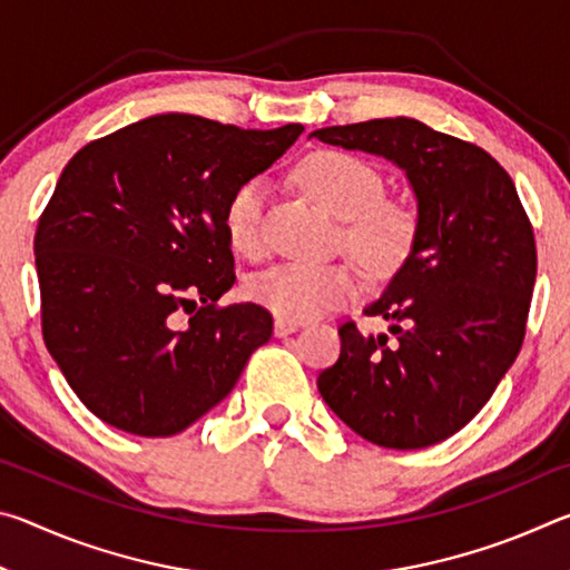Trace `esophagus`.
Masks as SVG:
<instances>
[{
  "instance_id": "34e87169",
  "label": "esophagus",
  "mask_w": 570,
  "mask_h": 570,
  "mask_svg": "<svg viewBox=\"0 0 570 570\" xmlns=\"http://www.w3.org/2000/svg\"><path fill=\"white\" fill-rule=\"evenodd\" d=\"M296 330H298V322L284 320V316H276V322H274V334L276 336H288V334L296 332Z\"/></svg>"
}]
</instances>
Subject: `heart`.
Segmentation results:
<instances>
[{
	"label": "heart",
	"instance_id": "1",
	"mask_svg": "<svg viewBox=\"0 0 570 570\" xmlns=\"http://www.w3.org/2000/svg\"><path fill=\"white\" fill-rule=\"evenodd\" d=\"M296 178L326 210L344 218V246L372 276H390L404 264L417 238V216L384 198V178L370 160L340 148L316 150L298 163ZM264 183L254 178L228 200L224 228L240 256L264 254ZM248 294L284 320H312L354 302L360 274L350 264H278L258 274Z\"/></svg>",
	"mask_w": 570,
	"mask_h": 570
}]
</instances>
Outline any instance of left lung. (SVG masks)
<instances>
[{
    "label": "left lung",
    "mask_w": 570,
    "mask_h": 570,
    "mask_svg": "<svg viewBox=\"0 0 570 570\" xmlns=\"http://www.w3.org/2000/svg\"><path fill=\"white\" fill-rule=\"evenodd\" d=\"M312 135L392 160L417 198L410 256L364 308L387 320L393 336L342 324L340 360L316 387L374 445L430 448L465 428L515 362L538 268L533 226L490 153L420 120L382 118Z\"/></svg>",
    "instance_id": "left-lung-1"
}]
</instances>
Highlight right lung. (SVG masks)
Instances as JSON below:
<instances>
[{
	"label": "right lung",
	"mask_w": 570,
	"mask_h": 570,
	"mask_svg": "<svg viewBox=\"0 0 570 570\" xmlns=\"http://www.w3.org/2000/svg\"><path fill=\"white\" fill-rule=\"evenodd\" d=\"M302 130L166 112L67 163L35 234L42 336L95 417L140 438L178 435L272 340L264 306L216 304L236 282L224 214Z\"/></svg>",
	"instance_id": "add662e5"
}]
</instances>
